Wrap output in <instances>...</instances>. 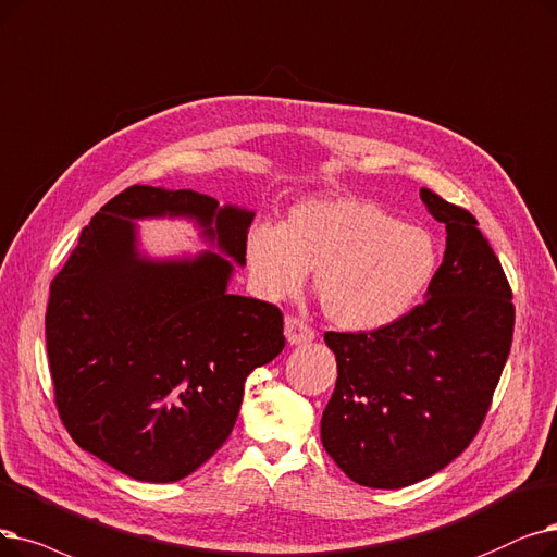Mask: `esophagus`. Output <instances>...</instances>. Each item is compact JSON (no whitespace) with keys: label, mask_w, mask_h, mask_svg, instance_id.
<instances>
[{"label":"esophagus","mask_w":557,"mask_h":557,"mask_svg":"<svg viewBox=\"0 0 557 557\" xmlns=\"http://www.w3.org/2000/svg\"><path fill=\"white\" fill-rule=\"evenodd\" d=\"M284 334H286V342L292 344V346L309 344L311 338H313V330L302 319H296V317H286Z\"/></svg>","instance_id":"obj_1"}]
</instances>
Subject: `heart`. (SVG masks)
<instances>
[{
	"mask_svg": "<svg viewBox=\"0 0 557 557\" xmlns=\"http://www.w3.org/2000/svg\"><path fill=\"white\" fill-rule=\"evenodd\" d=\"M246 259L269 298L296 294L305 273L325 317L346 330H377L398 321L425 294L440 265L434 236L373 202L305 200L284 223L255 225Z\"/></svg>",
	"mask_w": 557,
	"mask_h": 557,
	"instance_id": "obj_1",
	"label": "heart"
}]
</instances>
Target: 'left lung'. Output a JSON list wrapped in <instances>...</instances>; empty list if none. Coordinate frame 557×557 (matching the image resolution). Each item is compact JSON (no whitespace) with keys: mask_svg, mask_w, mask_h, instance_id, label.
<instances>
[{"mask_svg":"<svg viewBox=\"0 0 557 557\" xmlns=\"http://www.w3.org/2000/svg\"><path fill=\"white\" fill-rule=\"evenodd\" d=\"M421 200L448 234L425 302L373 332H325L338 375L321 440L373 490L414 485L473 442L512 346V288L478 221L430 188Z\"/></svg>","mask_w":557,"mask_h":557,"instance_id":"left-lung-1","label":"left lung"}]
</instances>
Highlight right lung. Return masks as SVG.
<instances>
[{
	"label": "right lung",
	"instance_id": "add662e5",
	"mask_svg": "<svg viewBox=\"0 0 557 557\" xmlns=\"http://www.w3.org/2000/svg\"><path fill=\"white\" fill-rule=\"evenodd\" d=\"M184 215L246 263L252 211L190 188L134 184L84 227L50 286L45 336L54 403L77 446L143 482L202 467L236 423L246 377L284 348L282 311L227 292L215 252L152 261L136 219Z\"/></svg>",
	"mask_w": 557,
	"mask_h": 557
}]
</instances>
